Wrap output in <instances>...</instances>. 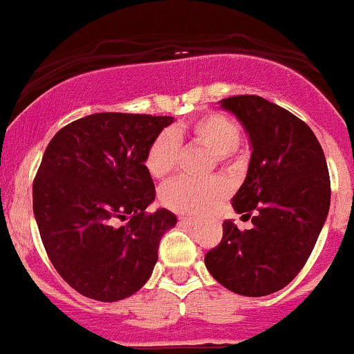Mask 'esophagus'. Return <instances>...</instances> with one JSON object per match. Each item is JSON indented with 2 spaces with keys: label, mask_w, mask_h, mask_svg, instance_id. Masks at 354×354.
I'll list each match as a JSON object with an SVG mask.
<instances>
[{
  "label": "esophagus",
  "mask_w": 354,
  "mask_h": 354,
  "mask_svg": "<svg viewBox=\"0 0 354 354\" xmlns=\"http://www.w3.org/2000/svg\"><path fill=\"white\" fill-rule=\"evenodd\" d=\"M178 220H180V223H185V225H194L196 223V220L190 216H180Z\"/></svg>",
  "instance_id": "34e87169"
}]
</instances>
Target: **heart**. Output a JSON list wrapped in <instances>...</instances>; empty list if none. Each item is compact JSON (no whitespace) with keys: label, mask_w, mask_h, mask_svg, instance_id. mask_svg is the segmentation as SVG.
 Listing matches in <instances>:
<instances>
[{"label":"heart","mask_w":354,"mask_h":354,"mask_svg":"<svg viewBox=\"0 0 354 354\" xmlns=\"http://www.w3.org/2000/svg\"><path fill=\"white\" fill-rule=\"evenodd\" d=\"M190 136L206 147L218 158L230 157L239 147V125L222 113H207L197 118L190 127L178 125L173 131H164L151 143L147 155V169L157 180L169 176L176 167L180 140ZM227 187L222 180L194 181L178 178L162 188L160 199L164 206L181 214H204L213 209L225 197Z\"/></svg>","instance_id":"obj_1"}]
</instances>
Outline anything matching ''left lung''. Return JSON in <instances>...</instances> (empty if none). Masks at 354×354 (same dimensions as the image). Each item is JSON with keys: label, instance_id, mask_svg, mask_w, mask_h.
Segmentation results:
<instances>
[{"label": "left lung", "instance_id": "obj_1", "mask_svg": "<svg viewBox=\"0 0 354 354\" xmlns=\"http://www.w3.org/2000/svg\"><path fill=\"white\" fill-rule=\"evenodd\" d=\"M220 108L241 122L252 147L232 207L255 216L244 232L225 220L222 241L204 263L237 295H270L300 272L323 229L330 207L325 153L309 125L260 95L222 99Z\"/></svg>", "mask_w": 354, "mask_h": 354}]
</instances>
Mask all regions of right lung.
Segmentation results:
<instances>
[{
    "label": "right lung",
    "mask_w": 354,
    "mask_h": 354,
    "mask_svg": "<svg viewBox=\"0 0 354 354\" xmlns=\"http://www.w3.org/2000/svg\"><path fill=\"white\" fill-rule=\"evenodd\" d=\"M173 117L94 113L52 138L32 183V211L52 266L99 302L134 295L150 279L162 236L176 225L158 207L147 155ZM126 223L117 226L116 220Z\"/></svg>",
    "instance_id": "obj_1"
}]
</instances>
